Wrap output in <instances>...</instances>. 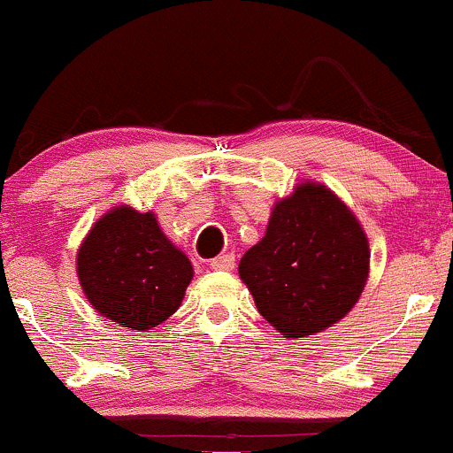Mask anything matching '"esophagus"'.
<instances>
[{
  "instance_id": "1",
  "label": "esophagus",
  "mask_w": 453,
  "mask_h": 453,
  "mask_svg": "<svg viewBox=\"0 0 453 453\" xmlns=\"http://www.w3.org/2000/svg\"><path fill=\"white\" fill-rule=\"evenodd\" d=\"M210 267L216 269V272H231L235 267V257L233 254H222V257L211 258Z\"/></svg>"
}]
</instances>
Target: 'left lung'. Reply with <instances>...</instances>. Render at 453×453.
I'll list each match as a JSON object with an SVG mask.
<instances>
[{
  "instance_id": "obj_1",
  "label": "left lung",
  "mask_w": 453,
  "mask_h": 453,
  "mask_svg": "<svg viewBox=\"0 0 453 453\" xmlns=\"http://www.w3.org/2000/svg\"><path fill=\"white\" fill-rule=\"evenodd\" d=\"M237 269L272 327L284 338H308L347 317L362 297L368 235L336 192L299 181L273 203L265 235Z\"/></svg>"
}]
</instances>
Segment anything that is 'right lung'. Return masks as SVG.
Wrapping results in <instances>:
<instances>
[{"label": "right lung", "instance_id": "1", "mask_svg": "<svg viewBox=\"0 0 453 453\" xmlns=\"http://www.w3.org/2000/svg\"><path fill=\"white\" fill-rule=\"evenodd\" d=\"M76 276L96 312L147 332L177 312L195 269L165 235L154 211L115 205L81 242Z\"/></svg>", "mask_w": 453, "mask_h": 453}]
</instances>
